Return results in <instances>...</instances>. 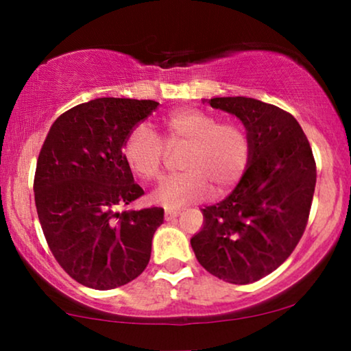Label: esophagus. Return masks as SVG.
Instances as JSON below:
<instances>
[{"label":"esophagus","mask_w":351,"mask_h":351,"mask_svg":"<svg viewBox=\"0 0 351 351\" xmlns=\"http://www.w3.org/2000/svg\"><path fill=\"white\" fill-rule=\"evenodd\" d=\"M179 214H180L179 209H169V208H167L165 210V219L166 220H172V219H176Z\"/></svg>","instance_id":"34e87169"}]
</instances>
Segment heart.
I'll return each instance as SVG.
<instances>
[{
	"instance_id": "obj_1",
	"label": "heart",
	"mask_w": 351,
	"mask_h": 351,
	"mask_svg": "<svg viewBox=\"0 0 351 351\" xmlns=\"http://www.w3.org/2000/svg\"><path fill=\"white\" fill-rule=\"evenodd\" d=\"M166 148L190 145L182 158V174L169 177L158 186L152 199L174 209L213 195H225L241 180L251 156L246 129L198 108L174 112L165 121ZM129 167L143 180L162 177V145L147 126H136L123 145Z\"/></svg>"
}]
</instances>
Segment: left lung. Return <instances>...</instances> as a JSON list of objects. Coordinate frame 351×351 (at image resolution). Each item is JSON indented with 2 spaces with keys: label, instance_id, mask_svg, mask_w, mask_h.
<instances>
[{
  "label": "left lung",
  "instance_id": "left-lung-1",
  "mask_svg": "<svg viewBox=\"0 0 351 351\" xmlns=\"http://www.w3.org/2000/svg\"><path fill=\"white\" fill-rule=\"evenodd\" d=\"M237 117L251 141L247 169L227 198L203 209L190 239L198 262L232 285L275 271L294 251L308 220L316 165L291 113L251 97L203 99Z\"/></svg>",
  "mask_w": 351,
  "mask_h": 351
}]
</instances>
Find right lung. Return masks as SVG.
<instances>
[{"mask_svg": "<svg viewBox=\"0 0 351 351\" xmlns=\"http://www.w3.org/2000/svg\"><path fill=\"white\" fill-rule=\"evenodd\" d=\"M155 100L100 97L60 114L35 172V204L59 265L93 289L128 285L145 270L165 209L119 213L143 195L123 156L129 132L158 108Z\"/></svg>", "mask_w": 351, "mask_h": 351, "instance_id": "right-lung-1", "label": "right lung"}]
</instances>
